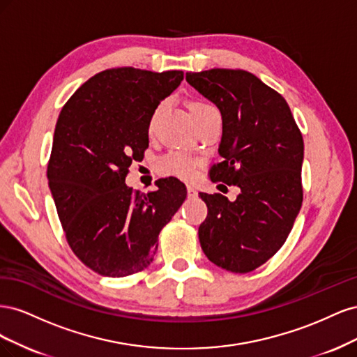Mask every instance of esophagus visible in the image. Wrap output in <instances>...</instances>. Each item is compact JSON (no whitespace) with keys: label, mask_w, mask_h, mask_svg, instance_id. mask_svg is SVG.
I'll use <instances>...</instances> for the list:
<instances>
[{"label":"esophagus","mask_w":357,"mask_h":357,"mask_svg":"<svg viewBox=\"0 0 357 357\" xmlns=\"http://www.w3.org/2000/svg\"><path fill=\"white\" fill-rule=\"evenodd\" d=\"M188 197H189V198H197V197H198L197 189L193 188V186H188Z\"/></svg>","instance_id":"34e87169"}]
</instances>
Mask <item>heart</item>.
<instances>
[{
  "label": "heart",
  "instance_id": "1",
  "mask_svg": "<svg viewBox=\"0 0 357 357\" xmlns=\"http://www.w3.org/2000/svg\"><path fill=\"white\" fill-rule=\"evenodd\" d=\"M208 107L211 105L205 102H195L192 104L190 110L192 113H195L198 110L208 109ZM195 168H197L195 160H193L190 156L185 153H178V152H171L158 160V171L162 176L188 180V178H192L193 174H195Z\"/></svg>",
  "mask_w": 357,
  "mask_h": 357
}]
</instances>
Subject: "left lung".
Masks as SVG:
<instances>
[{
  "mask_svg": "<svg viewBox=\"0 0 357 357\" xmlns=\"http://www.w3.org/2000/svg\"><path fill=\"white\" fill-rule=\"evenodd\" d=\"M186 80L222 114V162L211 181L240 188L234 202L199 193L208 214L199 229L202 252L226 271L250 273L271 259L302 205L304 139L286 100L255 74L213 68Z\"/></svg>",
  "mask_w": 357,
  "mask_h": 357,
  "instance_id": "obj_1",
  "label": "left lung"
}]
</instances>
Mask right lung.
Returning a JSON list of instances; mask_svg holds the SVG:
<instances>
[{"label": "right lung", "instance_id": "right-lung-1", "mask_svg": "<svg viewBox=\"0 0 357 357\" xmlns=\"http://www.w3.org/2000/svg\"><path fill=\"white\" fill-rule=\"evenodd\" d=\"M183 71L132 67L95 74L62 107L47 165L49 188L74 255L104 277L152 264L162 228L186 199L174 177L142 193L125 178L149 147V125Z\"/></svg>", "mask_w": 357, "mask_h": 357}]
</instances>
